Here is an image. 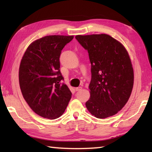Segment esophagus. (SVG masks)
Wrapping results in <instances>:
<instances>
[{"label": "esophagus", "mask_w": 152, "mask_h": 152, "mask_svg": "<svg viewBox=\"0 0 152 152\" xmlns=\"http://www.w3.org/2000/svg\"><path fill=\"white\" fill-rule=\"evenodd\" d=\"M82 89V87H79V88H76L75 90H76V91H80Z\"/></svg>", "instance_id": "1"}]
</instances>
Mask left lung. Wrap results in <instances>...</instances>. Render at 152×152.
Instances as JSON below:
<instances>
[{
  "label": "left lung",
  "instance_id": "1",
  "mask_svg": "<svg viewBox=\"0 0 152 152\" xmlns=\"http://www.w3.org/2000/svg\"><path fill=\"white\" fill-rule=\"evenodd\" d=\"M76 38L88 50L91 64L87 109L100 119L116 114L127 102L133 88L134 71L128 51L106 34L76 35Z\"/></svg>",
  "mask_w": 152,
  "mask_h": 152
}]
</instances>
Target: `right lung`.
Returning a JSON list of instances; mask_svg holds the SVG:
<instances>
[{"label":"right lung","mask_w":152,"mask_h":152,"mask_svg":"<svg viewBox=\"0 0 152 152\" xmlns=\"http://www.w3.org/2000/svg\"><path fill=\"white\" fill-rule=\"evenodd\" d=\"M74 36L49 35L33 42L23 56L19 69L21 93L30 108L44 118L63 115L71 99L70 90L60 83L61 50Z\"/></svg>","instance_id":"obj_1"}]
</instances>
